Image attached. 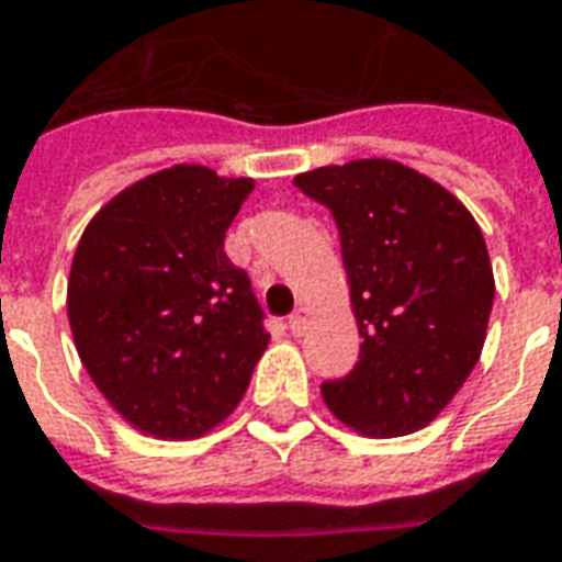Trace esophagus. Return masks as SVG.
<instances>
[{"instance_id": "34e87169", "label": "esophagus", "mask_w": 562, "mask_h": 562, "mask_svg": "<svg viewBox=\"0 0 562 562\" xmlns=\"http://www.w3.org/2000/svg\"><path fill=\"white\" fill-rule=\"evenodd\" d=\"M310 322H313V313H310L306 306H301V310H294V315L289 318V330H292L294 336H303L306 334V327H310Z\"/></svg>"}]
</instances>
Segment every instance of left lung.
<instances>
[{
	"mask_svg": "<svg viewBox=\"0 0 562 562\" xmlns=\"http://www.w3.org/2000/svg\"><path fill=\"white\" fill-rule=\"evenodd\" d=\"M339 228L360 360L322 384L327 408L366 438H402L447 408L480 360L494 270L480 226L447 187L366 157L294 176Z\"/></svg>",
	"mask_w": 562,
	"mask_h": 562,
	"instance_id": "8db88e82",
	"label": "left lung"
}]
</instances>
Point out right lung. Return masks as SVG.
<instances>
[{"mask_svg":"<svg viewBox=\"0 0 562 562\" xmlns=\"http://www.w3.org/2000/svg\"><path fill=\"white\" fill-rule=\"evenodd\" d=\"M256 181L176 164L89 220L68 322L110 408L160 440L202 438L238 408L270 336L223 238Z\"/></svg>","mask_w":562,"mask_h":562,"instance_id":"obj_1","label":"right lung"}]
</instances>
